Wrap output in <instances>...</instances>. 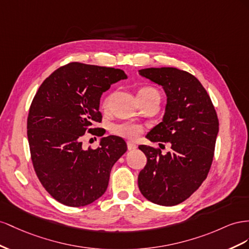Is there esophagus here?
Instances as JSON below:
<instances>
[{"label":"esophagus","instance_id":"esophagus-1","mask_svg":"<svg viewBox=\"0 0 249 249\" xmlns=\"http://www.w3.org/2000/svg\"><path fill=\"white\" fill-rule=\"evenodd\" d=\"M127 148H128V150H134L137 148V145L132 142H127Z\"/></svg>","mask_w":249,"mask_h":249}]
</instances>
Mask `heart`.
<instances>
[{
    "label": "heart",
    "mask_w": 249,
    "mask_h": 249,
    "mask_svg": "<svg viewBox=\"0 0 249 249\" xmlns=\"http://www.w3.org/2000/svg\"><path fill=\"white\" fill-rule=\"evenodd\" d=\"M154 96L160 98V93L158 91V89H155L154 88H151V87L142 88L138 93L139 98H149V97H154ZM109 100H110V97H106L104 99L102 102L103 107H107L109 104ZM110 130L113 134H116V136L122 137L125 139L134 140L138 137H140L142 132H143V127L137 123H132V122H121V123L112 124L110 127Z\"/></svg>",
    "instance_id": "1"
}]
</instances>
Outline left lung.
<instances>
[{
	"mask_svg": "<svg viewBox=\"0 0 249 249\" xmlns=\"http://www.w3.org/2000/svg\"><path fill=\"white\" fill-rule=\"evenodd\" d=\"M140 75L161 85L167 95L162 122L147 134L171 143V152L139 146L147 164L138 177L141 193L153 203L172 207L194 193L207 178L214 158L219 120L208 91L195 76L176 68H149Z\"/></svg>",
	"mask_w": 249,
	"mask_h": 249,
	"instance_id": "obj_1",
	"label": "left lung"
}]
</instances>
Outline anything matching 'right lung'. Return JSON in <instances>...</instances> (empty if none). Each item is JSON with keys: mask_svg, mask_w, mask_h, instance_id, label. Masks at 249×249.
Wrapping results in <instances>:
<instances>
[{"mask_svg": "<svg viewBox=\"0 0 249 249\" xmlns=\"http://www.w3.org/2000/svg\"><path fill=\"white\" fill-rule=\"evenodd\" d=\"M127 76L124 71L70 62L46 78L27 119L31 160L48 193L68 207H83L107 189L112 166L126 150L125 141L103 138L100 147L84 150L85 132L101 137L102 93Z\"/></svg>", "mask_w": 249, "mask_h": 249, "instance_id": "obj_1", "label": "right lung"}]
</instances>
